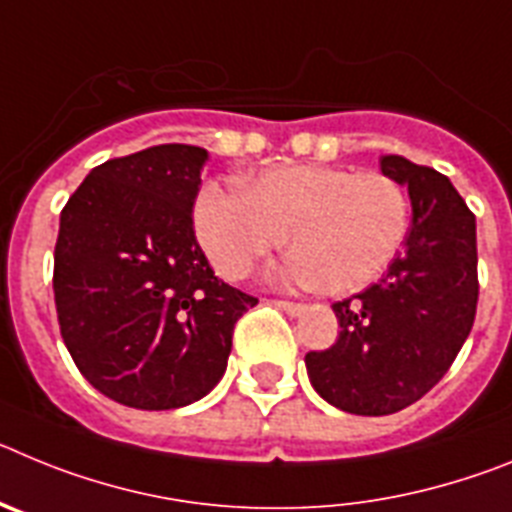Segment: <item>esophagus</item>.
Wrapping results in <instances>:
<instances>
[{
    "label": "esophagus",
    "mask_w": 512,
    "mask_h": 512,
    "mask_svg": "<svg viewBox=\"0 0 512 512\" xmlns=\"http://www.w3.org/2000/svg\"><path fill=\"white\" fill-rule=\"evenodd\" d=\"M274 305L279 307V310H284L287 315H302L305 312V305H300V302H287V300H277Z\"/></svg>",
    "instance_id": "1"
}]
</instances>
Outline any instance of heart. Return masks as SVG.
Returning <instances> with one entry per match:
<instances>
[{
  "mask_svg": "<svg viewBox=\"0 0 512 512\" xmlns=\"http://www.w3.org/2000/svg\"><path fill=\"white\" fill-rule=\"evenodd\" d=\"M194 233L215 269L246 279L284 238L295 246L271 271L277 282L356 292L377 282L405 246L410 200L387 174L343 166H277L246 192L210 182L192 207Z\"/></svg>",
  "mask_w": 512,
  "mask_h": 512,
  "instance_id": "1",
  "label": "heart"
}]
</instances>
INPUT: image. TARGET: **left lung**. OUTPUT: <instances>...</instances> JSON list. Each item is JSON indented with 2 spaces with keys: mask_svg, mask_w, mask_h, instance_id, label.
<instances>
[{
  "mask_svg": "<svg viewBox=\"0 0 512 512\" xmlns=\"http://www.w3.org/2000/svg\"><path fill=\"white\" fill-rule=\"evenodd\" d=\"M408 187L413 223L382 279L333 305L338 341L305 356L325 402L354 415L408 408L449 372L477 312V223L454 184L428 166L382 156Z\"/></svg>",
  "mask_w": 512,
  "mask_h": 512,
  "instance_id": "left-lung-1",
  "label": "left lung"
}]
</instances>
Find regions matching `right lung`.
<instances>
[{"instance_id": "obj_1", "label": "right lung", "mask_w": 512, "mask_h": 512, "mask_svg": "<svg viewBox=\"0 0 512 512\" xmlns=\"http://www.w3.org/2000/svg\"><path fill=\"white\" fill-rule=\"evenodd\" d=\"M205 148L166 143L89 171L61 212L53 295L79 372L135 410L192 405L220 382L256 297L230 287L194 238Z\"/></svg>"}]
</instances>
